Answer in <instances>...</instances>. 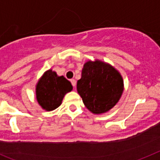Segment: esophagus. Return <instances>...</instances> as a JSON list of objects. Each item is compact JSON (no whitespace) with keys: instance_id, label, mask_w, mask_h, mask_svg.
Here are the masks:
<instances>
[{"instance_id":"1","label":"esophagus","mask_w":160,"mask_h":160,"mask_svg":"<svg viewBox=\"0 0 160 160\" xmlns=\"http://www.w3.org/2000/svg\"><path fill=\"white\" fill-rule=\"evenodd\" d=\"M71 83H72V85L73 88H76V84H77V82H76V80L75 79H71L70 80Z\"/></svg>"}]
</instances>
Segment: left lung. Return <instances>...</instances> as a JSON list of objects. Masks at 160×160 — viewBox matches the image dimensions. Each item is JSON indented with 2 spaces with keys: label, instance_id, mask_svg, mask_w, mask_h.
<instances>
[{
  "label": "left lung",
  "instance_id": "left-lung-1",
  "mask_svg": "<svg viewBox=\"0 0 160 160\" xmlns=\"http://www.w3.org/2000/svg\"><path fill=\"white\" fill-rule=\"evenodd\" d=\"M77 90L85 106L96 114L111 109L123 92V80L110 64L96 60L83 65Z\"/></svg>",
  "mask_w": 160,
  "mask_h": 160
}]
</instances>
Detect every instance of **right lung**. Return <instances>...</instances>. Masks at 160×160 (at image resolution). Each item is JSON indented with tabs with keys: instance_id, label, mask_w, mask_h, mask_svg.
<instances>
[{
	"instance_id": "1",
	"label": "right lung",
	"mask_w": 160,
	"mask_h": 160,
	"mask_svg": "<svg viewBox=\"0 0 160 160\" xmlns=\"http://www.w3.org/2000/svg\"><path fill=\"white\" fill-rule=\"evenodd\" d=\"M72 90V86L64 76L59 77L51 69L42 75L36 87L38 104L47 111L54 110L61 105L64 95Z\"/></svg>"
}]
</instances>
